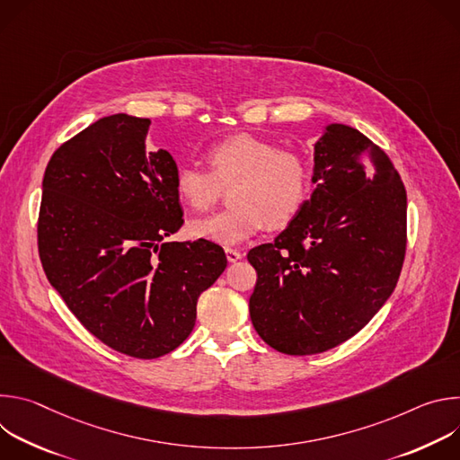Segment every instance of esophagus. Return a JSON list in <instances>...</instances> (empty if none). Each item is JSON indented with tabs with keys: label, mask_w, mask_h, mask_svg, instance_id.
Listing matches in <instances>:
<instances>
[{
	"label": "esophagus",
	"mask_w": 460,
	"mask_h": 460,
	"mask_svg": "<svg viewBox=\"0 0 460 460\" xmlns=\"http://www.w3.org/2000/svg\"><path fill=\"white\" fill-rule=\"evenodd\" d=\"M226 256H227V260H229V261H238V260H240L243 254H242L238 249L227 247V249H226Z\"/></svg>",
	"instance_id": "34e87169"
}]
</instances>
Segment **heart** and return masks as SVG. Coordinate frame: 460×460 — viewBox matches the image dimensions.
Here are the masks:
<instances>
[{"instance_id": "obj_1", "label": "heart", "mask_w": 460, "mask_h": 460, "mask_svg": "<svg viewBox=\"0 0 460 460\" xmlns=\"http://www.w3.org/2000/svg\"><path fill=\"white\" fill-rule=\"evenodd\" d=\"M209 171L185 165L176 172V192L192 211H209L222 187H231L233 208L208 218L192 220L187 233L222 245H236L261 227L288 226L302 209L311 185L305 158L279 149L270 140L234 135L215 144L208 155Z\"/></svg>"}]
</instances>
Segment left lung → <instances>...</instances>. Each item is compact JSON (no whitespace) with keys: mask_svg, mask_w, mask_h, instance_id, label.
I'll use <instances>...</instances> for the list:
<instances>
[{"mask_svg":"<svg viewBox=\"0 0 460 460\" xmlns=\"http://www.w3.org/2000/svg\"><path fill=\"white\" fill-rule=\"evenodd\" d=\"M314 190L275 238L249 251L256 333L286 355H314L355 333L385 304L406 254V189L360 130L330 123L314 144Z\"/></svg>","mask_w":460,"mask_h":460,"instance_id":"obj_1","label":"left lung"}]
</instances>
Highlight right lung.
<instances>
[{"label":"right lung","mask_w":460,"mask_h":460,"mask_svg":"<svg viewBox=\"0 0 460 460\" xmlns=\"http://www.w3.org/2000/svg\"><path fill=\"white\" fill-rule=\"evenodd\" d=\"M149 125L111 114L56 149L38 220L50 286L89 333L135 358L176 349L227 268L215 242L165 240L183 224L178 167L167 151H146Z\"/></svg>","instance_id":"1"}]
</instances>
